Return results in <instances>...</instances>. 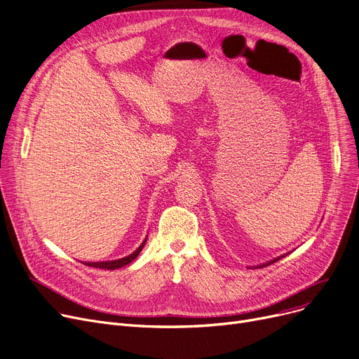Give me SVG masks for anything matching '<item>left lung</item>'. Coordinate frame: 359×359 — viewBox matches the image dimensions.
<instances>
[{"label":"left lung","instance_id":"left-lung-1","mask_svg":"<svg viewBox=\"0 0 359 359\" xmlns=\"http://www.w3.org/2000/svg\"><path fill=\"white\" fill-rule=\"evenodd\" d=\"M285 255H287V254H283V255H279V257H276V259H273V260H270V262H267V263H263V264H259V266H254L252 269H260V267H266V266H270V264H273V263H276L278 260H280V259H283Z\"/></svg>","mask_w":359,"mask_h":359}]
</instances>
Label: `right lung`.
Wrapping results in <instances>:
<instances>
[{"mask_svg":"<svg viewBox=\"0 0 359 359\" xmlns=\"http://www.w3.org/2000/svg\"><path fill=\"white\" fill-rule=\"evenodd\" d=\"M146 241H147V236H146V240L142 243V245L135 250L134 252H131L130 255H127V257H124V259H118V260H111V262H89V263H84L86 266H89V267H97V269H107V270H115V269H119V267H123V266H127V264H130L135 257H137V255L140 254V251L143 250V247H144V244H146Z\"/></svg>","mask_w":359,"mask_h":359,"instance_id":"right-lung-1","label":"right lung"}]
</instances>
